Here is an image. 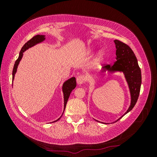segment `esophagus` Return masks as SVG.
<instances>
[{
  "label": "esophagus",
  "instance_id": "esophagus-1",
  "mask_svg": "<svg viewBox=\"0 0 157 157\" xmlns=\"http://www.w3.org/2000/svg\"><path fill=\"white\" fill-rule=\"evenodd\" d=\"M85 81H86V77L84 76H83V75H80V76H78L76 78V82L78 85L83 84Z\"/></svg>",
  "mask_w": 157,
  "mask_h": 157
}]
</instances>
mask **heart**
Returning <instances> with one entry per match:
<instances>
[{"label":"heart","mask_w":157,"mask_h":157,"mask_svg":"<svg viewBox=\"0 0 157 157\" xmlns=\"http://www.w3.org/2000/svg\"><path fill=\"white\" fill-rule=\"evenodd\" d=\"M94 51V48H89V50H88V53L89 54H91ZM104 52L103 51H99L98 52L96 53L95 58H94V62L95 63H98V62H99L101 61V60L104 59Z\"/></svg>","instance_id":"b5f03b06"}]
</instances>
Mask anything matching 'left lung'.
Segmentation results:
<instances>
[{
	"label": "left lung",
	"mask_w": 157,
	"mask_h": 157,
	"mask_svg": "<svg viewBox=\"0 0 157 157\" xmlns=\"http://www.w3.org/2000/svg\"><path fill=\"white\" fill-rule=\"evenodd\" d=\"M113 42L117 49L116 50L117 61L113 62L111 65H106L102 67L101 71L98 72L97 75H102V76H106V73L109 74H113L115 73L119 72L124 74V78L126 79L130 93V106L127 111L116 121H117L131 110H132L138 100L141 84V73L136 56L130 47L119 40H114Z\"/></svg>",
	"instance_id": "8db88e82"
}]
</instances>
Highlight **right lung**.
<instances>
[{"label":"right lung","mask_w":157,"mask_h":157,"mask_svg":"<svg viewBox=\"0 0 157 157\" xmlns=\"http://www.w3.org/2000/svg\"><path fill=\"white\" fill-rule=\"evenodd\" d=\"M45 40H46V36L36 35L35 36H33V37L32 38L31 40H29L27 43H25V44H24V46L22 47L20 53H19V56L18 58V59H17L16 61L15 62L13 69V74H12L13 82L14 77H15V75H16V74L17 68H18L19 63H20V61H21V59H22V58H23V53H24L26 50H28L29 48H31V47H33L34 46H36V45L44 42ZM76 78H75V77H71V78H68V80L64 81L63 85H62V91H63V101H64L63 112H64V110H65V109H66V104H67L68 99V98H69L70 94H71V91H73V89H74L75 88H76ZM63 113H62V115H63ZM62 115L57 120H56V121H53V122H56V121H59V120L61 119Z\"/></svg>","instance_id":"right-lung-1"}]
</instances>
